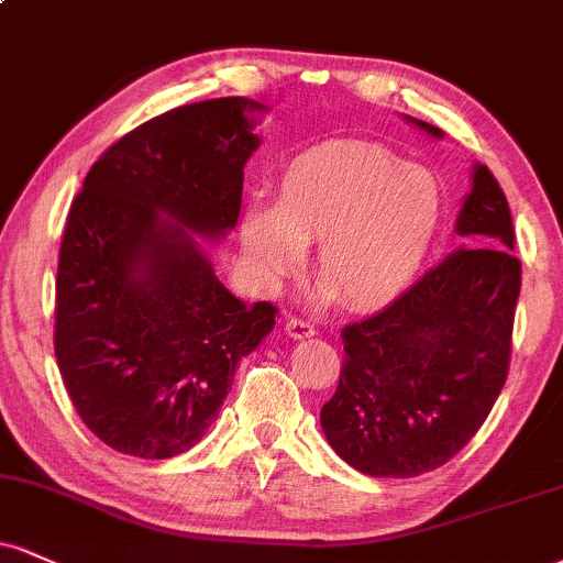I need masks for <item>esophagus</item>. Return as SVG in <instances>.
<instances>
[{
  "instance_id": "obj_1",
  "label": "esophagus",
  "mask_w": 563,
  "mask_h": 563,
  "mask_svg": "<svg viewBox=\"0 0 563 563\" xmlns=\"http://www.w3.org/2000/svg\"><path fill=\"white\" fill-rule=\"evenodd\" d=\"M286 335L294 338V341H301V338L314 335V324L309 320H301V317H290L286 322Z\"/></svg>"
}]
</instances>
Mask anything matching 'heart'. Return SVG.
<instances>
[{
	"instance_id": "b5f03b06",
	"label": "heart",
	"mask_w": 563,
	"mask_h": 563,
	"mask_svg": "<svg viewBox=\"0 0 563 563\" xmlns=\"http://www.w3.org/2000/svg\"><path fill=\"white\" fill-rule=\"evenodd\" d=\"M443 220L435 175L369 146L303 154L280 180L275 207L243 214V252L267 283L301 267L317 246L314 277L346 307L369 309L409 288Z\"/></svg>"
}]
</instances>
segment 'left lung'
I'll return each instance as SVG.
<instances>
[{
  "label": "left lung",
  "mask_w": 563,
  "mask_h": 563,
  "mask_svg": "<svg viewBox=\"0 0 563 563\" xmlns=\"http://www.w3.org/2000/svg\"><path fill=\"white\" fill-rule=\"evenodd\" d=\"M456 233L462 249L341 333L346 358L320 422L338 456L364 475L443 466L483 428L509 375L521 262L509 201L485 165L472 170Z\"/></svg>",
  "instance_id": "obj_1"
}]
</instances>
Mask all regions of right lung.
Returning a JSON list of instances; mask_svg holds the SVG:
<instances>
[{"instance_id": "right-lung-1", "label": "right lung", "mask_w": 563, "mask_h": 563, "mask_svg": "<svg viewBox=\"0 0 563 563\" xmlns=\"http://www.w3.org/2000/svg\"><path fill=\"white\" fill-rule=\"evenodd\" d=\"M264 110L222 97L148 120L93 162L67 214L54 354L86 428L128 456L194 449L275 328L273 303L235 299L195 239L239 222Z\"/></svg>"}]
</instances>
